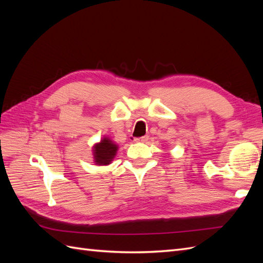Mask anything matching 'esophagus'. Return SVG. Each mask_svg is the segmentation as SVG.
Masks as SVG:
<instances>
[{"instance_id": "obj_1", "label": "esophagus", "mask_w": 263, "mask_h": 263, "mask_svg": "<svg viewBox=\"0 0 263 263\" xmlns=\"http://www.w3.org/2000/svg\"><path fill=\"white\" fill-rule=\"evenodd\" d=\"M149 140V137L147 136H144V137H141V138H136L134 139V141H136V142H146V141Z\"/></svg>"}]
</instances>
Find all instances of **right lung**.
I'll use <instances>...</instances> for the list:
<instances>
[{
    "label": "right lung",
    "mask_w": 263,
    "mask_h": 263,
    "mask_svg": "<svg viewBox=\"0 0 263 263\" xmlns=\"http://www.w3.org/2000/svg\"><path fill=\"white\" fill-rule=\"evenodd\" d=\"M119 146L109 138L104 137L99 143L93 146L94 163L98 165H107L112 162Z\"/></svg>",
    "instance_id": "add662e5"
}]
</instances>
